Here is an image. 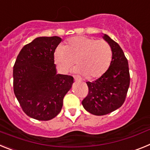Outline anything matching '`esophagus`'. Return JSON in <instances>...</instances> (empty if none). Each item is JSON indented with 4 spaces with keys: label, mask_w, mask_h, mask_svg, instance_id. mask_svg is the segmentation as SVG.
I'll return each instance as SVG.
<instances>
[{
    "label": "esophagus",
    "mask_w": 150,
    "mask_h": 150,
    "mask_svg": "<svg viewBox=\"0 0 150 150\" xmlns=\"http://www.w3.org/2000/svg\"><path fill=\"white\" fill-rule=\"evenodd\" d=\"M74 80L76 82H80L81 81V79H80V78L79 77V76H74Z\"/></svg>",
    "instance_id": "esophagus-1"
}]
</instances>
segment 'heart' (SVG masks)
<instances>
[{
    "label": "heart",
    "instance_id": "heart-1",
    "mask_svg": "<svg viewBox=\"0 0 150 150\" xmlns=\"http://www.w3.org/2000/svg\"><path fill=\"white\" fill-rule=\"evenodd\" d=\"M112 57V48L107 41L84 36L70 38L54 53L55 62L61 72H68L76 62V72L89 79L102 76L109 68Z\"/></svg>",
    "mask_w": 150,
    "mask_h": 150
}]
</instances>
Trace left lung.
<instances>
[{"instance_id": "obj_1", "label": "left lung", "mask_w": 150, "mask_h": 150, "mask_svg": "<svg viewBox=\"0 0 150 150\" xmlns=\"http://www.w3.org/2000/svg\"><path fill=\"white\" fill-rule=\"evenodd\" d=\"M103 38L112 48L110 65L98 79L86 82L88 93L82 101L85 110L95 116L108 114L120 108L125 102L130 85L128 60L122 50L107 34Z\"/></svg>"}]
</instances>
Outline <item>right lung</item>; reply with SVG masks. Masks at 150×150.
Wrapping results in <instances>:
<instances>
[{
    "instance_id": "add662e5",
    "label": "right lung",
    "mask_w": 150,
    "mask_h": 150,
    "mask_svg": "<svg viewBox=\"0 0 150 150\" xmlns=\"http://www.w3.org/2000/svg\"><path fill=\"white\" fill-rule=\"evenodd\" d=\"M62 38L40 37L24 46L13 66V91L22 110L40 121L55 118L61 112L63 98L74 78L58 74L54 52Z\"/></svg>"
}]
</instances>
